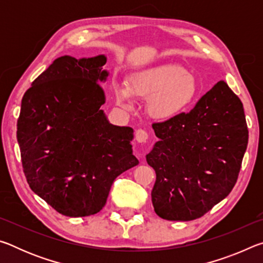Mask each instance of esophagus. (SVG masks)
<instances>
[{"instance_id":"esophagus-1","label":"esophagus","mask_w":263,"mask_h":263,"mask_svg":"<svg viewBox=\"0 0 263 263\" xmlns=\"http://www.w3.org/2000/svg\"><path fill=\"white\" fill-rule=\"evenodd\" d=\"M148 139V135L147 132L141 130V128H139V130L136 131V140L139 142V144H144V142H146V140Z\"/></svg>"}]
</instances>
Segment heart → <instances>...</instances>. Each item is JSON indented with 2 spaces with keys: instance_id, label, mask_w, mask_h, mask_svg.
Wrapping results in <instances>:
<instances>
[{
  "instance_id": "1",
  "label": "heart",
  "mask_w": 263,
  "mask_h": 263,
  "mask_svg": "<svg viewBox=\"0 0 263 263\" xmlns=\"http://www.w3.org/2000/svg\"><path fill=\"white\" fill-rule=\"evenodd\" d=\"M197 84L193 74L180 65L166 64L133 75L127 84L114 83L116 103L132 108V96L148 99L147 111L157 119H169L183 111L195 99Z\"/></svg>"
}]
</instances>
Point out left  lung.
I'll list each match as a JSON object with an SVG mask.
<instances>
[{
  "instance_id": "left-lung-1",
  "label": "left lung",
  "mask_w": 263,
  "mask_h": 263,
  "mask_svg": "<svg viewBox=\"0 0 263 263\" xmlns=\"http://www.w3.org/2000/svg\"><path fill=\"white\" fill-rule=\"evenodd\" d=\"M159 140L146 155L157 174L152 203L159 217H202L237 182L248 144L243 106L228 83L217 82L188 114L153 124Z\"/></svg>"
}]
</instances>
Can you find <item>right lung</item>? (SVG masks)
Wrapping results in <instances>:
<instances>
[{
  "label": "right lung",
  "instance_id": "add662e5",
  "mask_svg": "<svg viewBox=\"0 0 263 263\" xmlns=\"http://www.w3.org/2000/svg\"><path fill=\"white\" fill-rule=\"evenodd\" d=\"M105 62L104 54L57 58L22 99L17 141L26 181L68 217L100 212L116 177L139 163L133 128L111 124L101 109Z\"/></svg>",
  "mask_w": 263,
  "mask_h": 263
}]
</instances>
